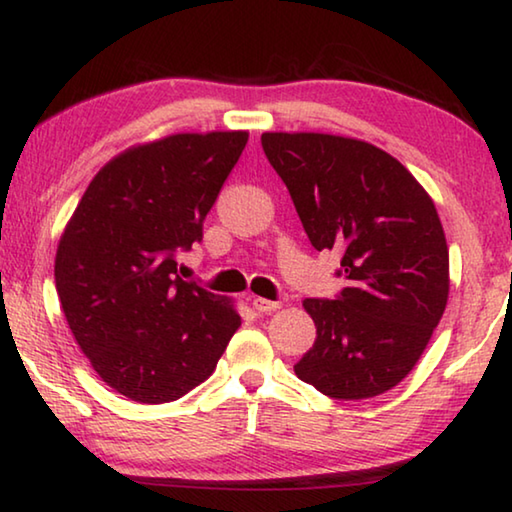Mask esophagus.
Returning <instances> with one entry per match:
<instances>
[{"instance_id": "obj_1", "label": "esophagus", "mask_w": 512, "mask_h": 512, "mask_svg": "<svg viewBox=\"0 0 512 512\" xmlns=\"http://www.w3.org/2000/svg\"><path fill=\"white\" fill-rule=\"evenodd\" d=\"M253 309L259 314H268V311L280 309V302L277 300H266V298H253Z\"/></svg>"}]
</instances>
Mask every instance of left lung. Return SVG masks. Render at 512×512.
Masks as SVG:
<instances>
[{
    "mask_svg": "<svg viewBox=\"0 0 512 512\" xmlns=\"http://www.w3.org/2000/svg\"><path fill=\"white\" fill-rule=\"evenodd\" d=\"M316 250H341L339 296L307 298L316 341L296 375L334 400H366L409 375L443 318L449 253L436 205L404 164L368 142L264 133Z\"/></svg>",
    "mask_w": 512,
    "mask_h": 512,
    "instance_id": "left-lung-1",
    "label": "left lung"
}]
</instances>
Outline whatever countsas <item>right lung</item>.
I'll return each mask as SVG.
<instances>
[{
    "mask_svg": "<svg viewBox=\"0 0 512 512\" xmlns=\"http://www.w3.org/2000/svg\"><path fill=\"white\" fill-rule=\"evenodd\" d=\"M248 133H183L135 146L85 189L56 253V291L97 375L142 404L212 375L241 318L178 275Z\"/></svg>",
    "mask_w": 512,
    "mask_h": 512,
    "instance_id": "right-lung-1",
    "label": "right lung"
}]
</instances>
